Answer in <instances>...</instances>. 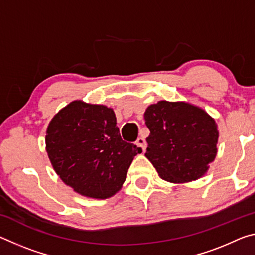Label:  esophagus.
Returning <instances> with one entry per match:
<instances>
[{
    "label": "esophagus",
    "instance_id": "1",
    "mask_svg": "<svg viewBox=\"0 0 255 255\" xmlns=\"http://www.w3.org/2000/svg\"><path fill=\"white\" fill-rule=\"evenodd\" d=\"M136 146L138 148H139V150L141 153H144L145 152V149H146V146H147V144H146V140L144 139V138H141V137H139L138 138V139L136 140Z\"/></svg>",
    "mask_w": 255,
    "mask_h": 255
}]
</instances>
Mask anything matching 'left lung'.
Masks as SVG:
<instances>
[{
  "mask_svg": "<svg viewBox=\"0 0 255 255\" xmlns=\"http://www.w3.org/2000/svg\"><path fill=\"white\" fill-rule=\"evenodd\" d=\"M149 129L145 156L171 183L204 176L217 154L218 127L202 108L185 101L162 100L144 114Z\"/></svg>",
  "mask_w": 255,
  "mask_h": 255,
  "instance_id": "obj_1",
  "label": "left lung"
}]
</instances>
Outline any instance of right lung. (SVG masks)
<instances>
[{"label":"right lung","instance_id":"obj_1","mask_svg":"<svg viewBox=\"0 0 255 255\" xmlns=\"http://www.w3.org/2000/svg\"><path fill=\"white\" fill-rule=\"evenodd\" d=\"M114 109L75 100L56 114L46 130V150L60 180L76 193L107 199L126 180L141 153L122 139Z\"/></svg>","mask_w":255,"mask_h":255}]
</instances>
